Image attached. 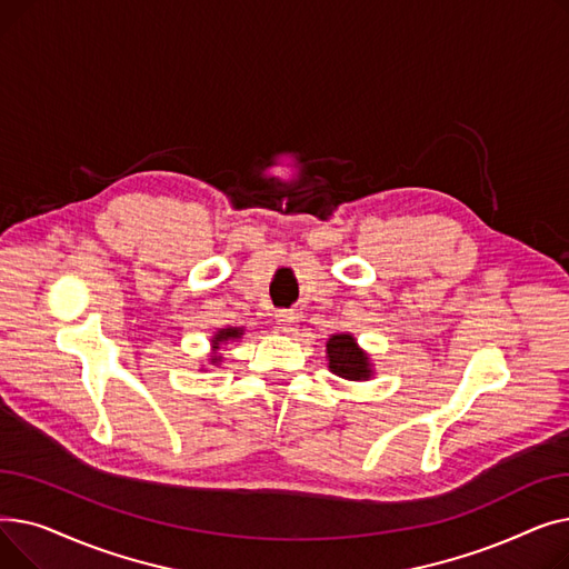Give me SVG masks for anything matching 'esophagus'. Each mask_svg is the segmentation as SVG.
<instances>
[{
    "label": "esophagus",
    "mask_w": 569,
    "mask_h": 569,
    "mask_svg": "<svg viewBox=\"0 0 569 569\" xmlns=\"http://www.w3.org/2000/svg\"><path fill=\"white\" fill-rule=\"evenodd\" d=\"M295 322H297V313L295 311H279L277 313V325L281 332H292L295 330Z\"/></svg>",
    "instance_id": "esophagus-1"
}]
</instances>
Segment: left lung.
Segmentation results:
<instances>
[{
    "instance_id": "left-lung-1",
    "label": "left lung",
    "mask_w": 569,
    "mask_h": 569,
    "mask_svg": "<svg viewBox=\"0 0 569 569\" xmlns=\"http://www.w3.org/2000/svg\"><path fill=\"white\" fill-rule=\"evenodd\" d=\"M327 360L330 371L346 380H367L371 376L369 357L357 348L350 335H337L327 341Z\"/></svg>"
}]
</instances>
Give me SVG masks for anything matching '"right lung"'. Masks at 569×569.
I'll return each mask as SVG.
<instances>
[{
	"instance_id": "obj_1",
	"label": "right lung",
	"mask_w": 569,
	"mask_h": 569,
	"mask_svg": "<svg viewBox=\"0 0 569 569\" xmlns=\"http://www.w3.org/2000/svg\"><path fill=\"white\" fill-rule=\"evenodd\" d=\"M239 335H242V330H237V327H228V330H221V332L214 337V348H219V343H223V341L239 339Z\"/></svg>"
}]
</instances>
